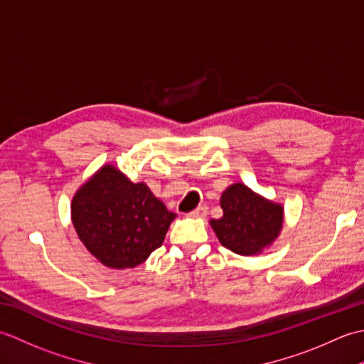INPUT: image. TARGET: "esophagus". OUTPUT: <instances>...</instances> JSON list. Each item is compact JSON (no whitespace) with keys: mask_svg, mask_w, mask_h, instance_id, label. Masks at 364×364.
<instances>
[{"mask_svg":"<svg viewBox=\"0 0 364 364\" xmlns=\"http://www.w3.org/2000/svg\"><path fill=\"white\" fill-rule=\"evenodd\" d=\"M208 214V206H198L197 208V210H194V211H192V213H189V215H191V218H205V215Z\"/></svg>","mask_w":364,"mask_h":364,"instance_id":"esophagus-1","label":"esophagus"}]
</instances>
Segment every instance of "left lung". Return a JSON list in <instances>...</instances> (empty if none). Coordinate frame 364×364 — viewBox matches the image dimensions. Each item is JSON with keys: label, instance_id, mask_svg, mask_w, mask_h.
Instances as JSON below:
<instances>
[{"label": "left lung", "instance_id": "left-lung-1", "mask_svg": "<svg viewBox=\"0 0 364 364\" xmlns=\"http://www.w3.org/2000/svg\"><path fill=\"white\" fill-rule=\"evenodd\" d=\"M223 215L211 227L223 247L237 255H257L274 242L283 225V208L267 202L241 183L220 197Z\"/></svg>", "mask_w": 364, "mask_h": 364}]
</instances>
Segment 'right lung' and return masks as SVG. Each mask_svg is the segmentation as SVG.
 Instances as JSON below:
<instances>
[{
  "label": "right lung",
  "mask_w": 364,
  "mask_h": 364,
  "mask_svg": "<svg viewBox=\"0 0 364 364\" xmlns=\"http://www.w3.org/2000/svg\"><path fill=\"white\" fill-rule=\"evenodd\" d=\"M175 214L144 183L105 166L76 192L72 220L86 249L107 267L141 264L161 247Z\"/></svg>",
  "instance_id": "obj_1"
}]
</instances>
